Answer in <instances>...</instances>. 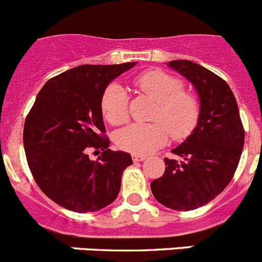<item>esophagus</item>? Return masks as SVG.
Returning a JSON list of instances; mask_svg holds the SVG:
<instances>
[{
  "mask_svg": "<svg viewBox=\"0 0 262 262\" xmlns=\"http://www.w3.org/2000/svg\"><path fill=\"white\" fill-rule=\"evenodd\" d=\"M146 157L143 156V154H133V159L134 162H143L145 161Z\"/></svg>",
  "mask_w": 262,
  "mask_h": 262,
  "instance_id": "esophagus-1",
  "label": "esophagus"
}]
</instances>
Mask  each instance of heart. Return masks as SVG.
<instances>
[{"label": "heart", "mask_w": 262, "mask_h": 262, "mask_svg": "<svg viewBox=\"0 0 262 262\" xmlns=\"http://www.w3.org/2000/svg\"><path fill=\"white\" fill-rule=\"evenodd\" d=\"M134 84L157 101L150 123H131L117 131L116 145L134 154H148L166 145L168 138L184 140L198 124L201 105L193 94L183 90L178 77L163 71H148L136 77ZM103 116L111 124L128 119L129 98L119 83H111L101 98Z\"/></svg>", "instance_id": "heart-1"}]
</instances>
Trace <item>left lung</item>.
I'll return each mask as SVG.
<instances>
[{
  "instance_id": "8db88e82",
  "label": "left lung",
  "mask_w": 262,
  "mask_h": 262,
  "mask_svg": "<svg viewBox=\"0 0 262 262\" xmlns=\"http://www.w3.org/2000/svg\"><path fill=\"white\" fill-rule=\"evenodd\" d=\"M168 67L183 74L199 96L198 124L176 146V159L164 158L163 176L150 184L154 198L168 208L190 211L202 207L228 186L245 145L238 104L229 84L190 60H172Z\"/></svg>"
}]
</instances>
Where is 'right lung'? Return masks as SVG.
<instances>
[{
  "instance_id": "add662e5",
  "label": "right lung",
  "mask_w": 262,
  "mask_h": 262,
  "mask_svg": "<svg viewBox=\"0 0 262 262\" xmlns=\"http://www.w3.org/2000/svg\"><path fill=\"white\" fill-rule=\"evenodd\" d=\"M135 64L69 69L45 83L27 116L23 143L29 170L39 189L67 210L95 212L118 195L133 158L108 149L101 98ZM89 147L103 150L98 161L88 158Z\"/></svg>"
}]
</instances>
